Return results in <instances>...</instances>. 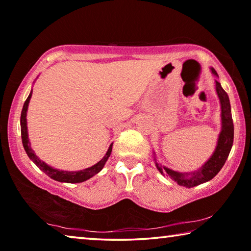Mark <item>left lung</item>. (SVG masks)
<instances>
[{
	"label": "left lung",
	"instance_id": "8db88e82",
	"mask_svg": "<svg viewBox=\"0 0 251 251\" xmlns=\"http://www.w3.org/2000/svg\"><path fill=\"white\" fill-rule=\"evenodd\" d=\"M211 71L213 75H218L215 69H211ZM216 90L221 103V125H223V128H221V132L219 134L217 148L211 158L198 171L191 172V174H181V172L174 171L167 167H162L161 164L155 163L160 174L170 176L179 186L192 188L215 178V176L218 175L221 168L224 167L226 160H227L230 153V150H231L233 143V122L229 97L227 92L221 88L218 81H216Z\"/></svg>",
	"mask_w": 251,
	"mask_h": 251
}]
</instances>
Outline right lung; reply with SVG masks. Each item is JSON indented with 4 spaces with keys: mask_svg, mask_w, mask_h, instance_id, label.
<instances>
[{
    "mask_svg": "<svg viewBox=\"0 0 251 251\" xmlns=\"http://www.w3.org/2000/svg\"><path fill=\"white\" fill-rule=\"evenodd\" d=\"M32 96V92L30 93V96L27 97V99L24 102L23 108H22V112H21V137H22V143L24 147V150H25L26 154L28 155L33 162L36 164V167L40 168L45 175L50 176L51 179L56 180V181L60 182H68V183H77V182H83L85 180H88L93 176L94 175H97L98 172H100L102 170V168L104 167V164L106 162V160L109 159L111 151H112V145L109 147L108 151L103 158H102L100 161L98 163L94 164V166L87 168V169L81 170V171H62V170H57L52 168L50 166H48L47 163L43 162L42 160H40L38 158V155L34 153V151L32 150L31 148V143L28 142V138H27V126H26V111H27V105L28 102H30V99Z\"/></svg>",
    "mask_w": 251,
    "mask_h": 251,
    "instance_id": "obj_1",
    "label": "right lung"
}]
</instances>
